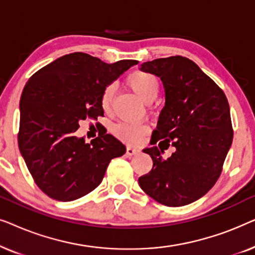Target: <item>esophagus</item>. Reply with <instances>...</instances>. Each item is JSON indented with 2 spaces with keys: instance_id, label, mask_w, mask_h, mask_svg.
I'll return each mask as SVG.
<instances>
[{
  "instance_id": "esophagus-1",
  "label": "esophagus",
  "mask_w": 255,
  "mask_h": 255,
  "mask_svg": "<svg viewBox=\"0 0 255 255\" xmlns=\"http://www.w3.org/2000/svg\"><path fill=\"white\" fill-rule=\"evenodd\" d=\"M140 152V149L137 148V147H133V146H130L128 145L127 147V154L128 155H134L137 154V153Z\"/></svg>"
}]
</instances>
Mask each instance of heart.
Segmentation results:
<instances>
[{
  "label": "heart",
  "mask_w": 255,
  "mask_h": 255,
  "mask_svg": "<svg viewBox=\"0 0 255 255\" xmlns=\"http://www.w3.org/2000/svg\"><path fill=\"white\" fill-rule=\"evenodd\" d=\"M127 83L142 102H153L159 93V81L149 73L135 71L128 76ZM115 89L113 86H107L101 95V107L104 111H109ZM114 134L121 140L127 142H137L147 133L148 128L144 124L121 123L114 128Z\"/></svg>",
  "instance_id": "obj_1"
}]
</instances>
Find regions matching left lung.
I'll use <instances>...</instances> for the list:
<instances>
[{"label":"left lung","mask_w":255,"mask_h":255,"mask_svg":"<svg viewBox=\"0 0 255 255\" xmlns=\"http://www.w3.org/2000/svg\"><path fill=\"white\" fill-rule=\"evenodd\" d=\"M139 69L160 78L165 89V107L153 131V146L142 149L151 155L153 168L139 177V186L167 207L193 203L214 187L231 147L228 99L188 58L155 59ZM159 140L166 144L163 148L154 146ZM169 142L176 152L165 160L162 153Z\"/></svg>","instance_id":"8db88e82"}]
</instances>
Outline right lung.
I'll use <instances>...</instances> for the list:
<instances>
[{
    "mask_svg": "<svg viewBox=\"0 0 255 255\" xmlns=\"http://www.w3.org/2000/svg\"><path fill=\"white\" fill-rule=\"evenodd\" d=\"M137 60L107 64L75 52L29 79L19 101L18 146L37 186L57 201H74L102 182L111 159L127 151L102 131L90 144L78 137L80 122L102 116L101 95Z\"/></svg>",
    "mask_w": 255,
    "mask_h": 255,
    "instance_id": "right-lung-1",
    "label": "right lung"
}]
</instances>
